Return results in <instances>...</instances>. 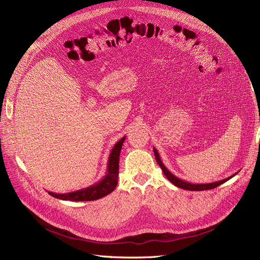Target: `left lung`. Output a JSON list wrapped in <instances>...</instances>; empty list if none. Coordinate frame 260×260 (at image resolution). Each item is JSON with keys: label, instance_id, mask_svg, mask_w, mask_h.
Segmentation results:
<instances>
[{"label": "left lung", "instance_id": "8db88e82", "mask_svg": "<svg viewBox=\"0 0 260 260\" xmlns=\"http://www.w3.org/2000/svg\"><path fill=\"white\" fill-rule=\"evenodd\" d=\"M154 152H155V157H156V160H157L158 165L160 166V168H161L162 172L165 174V176L168 178V180H169L171 183H174V184L176 185V187L182 188V189H184V190H189V191H203V190L214 189V188L218 187L219 184H222V183L226 182V181L229 180V179L233 178V177H234V176L237 174V172H236L235 175H233V176H231V177H229V178L223 179V180H219V181H216V182H212V183H191V182L182 180V179H179V178L176 177L175 175H172L171 172H170L167 168H166V166L162 164L161 159H160V156H159L158 150H157L156 148H154Z\"/></svg>", "mask_w": 260, "mask_h": 260}]
</instances>
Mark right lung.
I'll use <instances>...</instances> for the list:
<instances>
[{"label": "right lung", "instance_id": "add662e5", "mask_svg": "<svg viewBox=\"0 0 260 260\" xmlns=\"http://www.w3.org/2000/svg\"><path fill=\"white\" fill-rule=\"evenodd\" d=\"M126 136L122 137L119 141L114 145V147L110 152L109 161H108V170H106L105 176L102 178V180L90 185V187L77 190L69 193H55V192H48V193L57 199L64 200V201H94V200L101 199L105 196L110 194L111 192L114 191L117 185V178H118V161H119V154L123 143Z\"/></svg>", "mask_w": 260, "mask_h": 260}]
</instances>
